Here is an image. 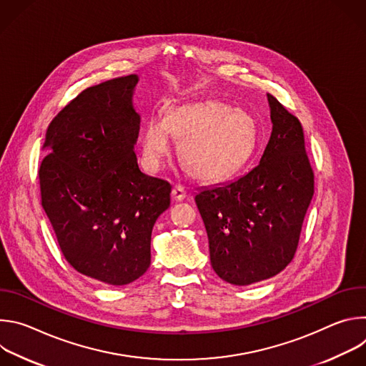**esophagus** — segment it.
I'll list each match as a JSON object with an SVG mask.
<instances>
[{
    "instance_id": "1",
    "label": "esophagus",
    "mask_w": 366,
    "mask_h": 366,
    "mask_svg": "<svg viewBox=\"0 0 366 366\" xmlns=\"http://www.w3.org/2000/svg\"><path fill=\"white\" fill-rule=\"evenodd\" d=\"M172 197H174L175 201H182V199H185V197H187L185 188H184L182 185H175V187L172 188Z\"/></svg>"
}]
</instances>
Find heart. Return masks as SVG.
<instances>
[{"instance_id":"obj_1","label":"heart","mask_w":366,"mask_h":366,"mask_svg":"<svg viewBox=\"0 0 366 366\" xmlns=\"http://www.w3.org/2000/svg\"><path fill=\"white\" fill-rule=\"evenodd\" d=\"M254 120L239 109L210 99L172 107L167 117L149 119L140 133V150L150 171H161L172 152V134L189 172L216 181L236 172L250 156Z\"/></svg>"}]
</instances>
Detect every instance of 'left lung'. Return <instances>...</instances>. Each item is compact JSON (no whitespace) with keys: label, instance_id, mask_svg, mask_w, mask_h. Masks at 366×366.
<instances>
[{"label":"left lung","instance_id":"8db88e82","mask_svg":"<svg viewBox=\"0 0 366 366\" xmlns=\"http://www.w3.org/2000/svg\"><path fill=\"white\" fill-rule=\"evenodd\" d=\"M268 102L272 133L260 162L243 177L195 195L212 267L233 285L264 281L287 268L315 194L300 120L271 94Z\"/></svg>","mask_w":366,"mask_h":366}]
</instances>
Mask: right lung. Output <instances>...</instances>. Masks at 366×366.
I'll list each match as a JSON object with an SVG mask.
<instances>
[{"instance_id":"add662e5","label":"right lung","mask_w":366,"mask_h":366,"mask_svg":"<svg viewBox=\"0 0 366 366\" xmlns=\"http://www.w3.org/2000/svg\"><path fill=\"white\" fill-rule=\"evenodd\" d=\"M137 81L114 78L74 98L47 127L39 169L41 207L65 259L107 285L147 271L153 224L171 204V184L137 165Z\"/></svg>"}]
</instances>
